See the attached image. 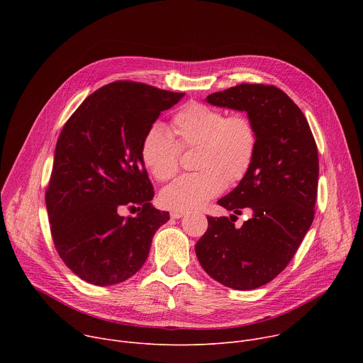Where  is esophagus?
<instances>
[{
    "instance_id": "34e87169",
    "label": "esophagus",
    "mask_w": 363,
    "mask_h": 363,
    "mask_svg": "<svg viewBox=\"0 0 363 363\" xmlns=\"http://www.w3.org/2000/svg\"><path fill=\"white\" fill-rule=\"evenodd\" d=\"M184 216H185V213H181V211H171V218H174V220L182 218Z\"/></svg>"
}]
</instances>
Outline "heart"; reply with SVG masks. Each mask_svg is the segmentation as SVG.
Listing matches in <instances>:
<instances>
[{"label":"heart","mask_w":363,"mask_h":363,"mask_svg":"<svg viewBox=\"0 0 363 363\" xmlns=\"http://www.w3.org/2000/svg\"><path fill=\"white\" fill-rule=\"evenodd\" d=\"M177 138L161 123H153L140 143V158L158 181L172 178L179 165V147L198 146L195 168L165 186L160 195L165 208L191 211L217 196L227 184L241 181L254 160L257 132L244 115L227 116L223 111L188 103L172 119Z\"/></svg>","instance_id":"b5f03b06"}]
</instances>
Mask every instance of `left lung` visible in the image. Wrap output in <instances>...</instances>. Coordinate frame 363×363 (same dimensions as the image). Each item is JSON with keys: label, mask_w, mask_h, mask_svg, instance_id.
I'll return each mask as SVG.
<instances>
[{"label": "left lung", "mask_w": 363, "mask_h": 363, "mask_svg": "<svg viewBox=\"0 0 363 363\" xmlns=\"http://www.w3.org/2000/svg\"><path fill=\"white\" fill-rule=\"evenodd\" d=\"M205 100L247 112L257 147L247 175L218 199L234 214L247 210L250 218L235 228L228 217H206L208 230L195 252L202 269L218 283L252 290L287 267L313 223L318 146L303 112L276 86L242 83Z\"/></svg>", "instance_id": "left-lung-1"}]
</instances>
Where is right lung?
Wrapping results in <instances>:
<instances>
[{
	"mask_svg": "<svg viewBox=\"0 0 363 363\" xmlns=\"http://www.w3.org/2000/svg\"><path fill=\"white\" fill-rule=\"evenodd\" d=\"M185 93L136 82L100 87L66 122L45 191L51 237L82 280L112 286L146 262L152 238L169 220L153 208V186L140 158L146 130ZM128 206L136 218L118 214Z\"/></svg>",
	"mask_w": 363,
	"mask_h": 363,
	"instance_id": "1",
	"label": "right lung"
}]
</instances>
